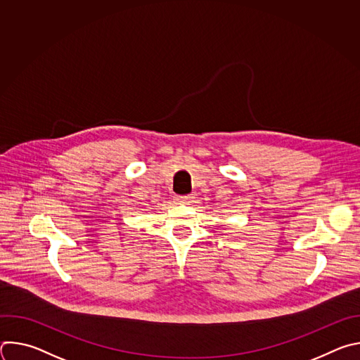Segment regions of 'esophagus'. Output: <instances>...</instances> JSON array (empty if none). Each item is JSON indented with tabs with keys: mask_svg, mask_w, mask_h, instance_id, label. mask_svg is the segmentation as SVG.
<instances>
[{
	"mask_svg": "<svg viewBox=\"0 0 360 360\" xmlns=\"http://www.w3.org/2000/svg\"><path fill=\"white\" fill-rule=\"evenodd\" d=\"M175 199L178 200V202H181V203H184V202H191L192 199H193V196H175Z\"/></svg>",
	"mask_w": 360,
	"mask_h": 360,
	"instance_id": "1",
	"label": "esophagus"
}]
</instances>
